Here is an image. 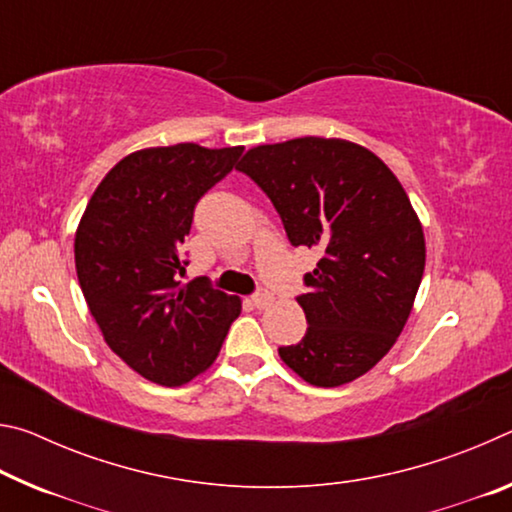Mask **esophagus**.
Returning a JSON list of instances; mask_svg holds the SVG:
<instances>
[{
    "mask_svg": "<svg viewBox=\"0 0 512 512\" xmlns=\"http://www.w3.org/2000/svg\"><path fill=\"white\" fill-rule=\"evenodd\" d=\"M253 302H255V307L257 309H264V307H268L273 302V293L268 291L266 287H259L255 293H253Z\"/></svg>",
    "mask_w": 512,
    "mask_h": 512,
    "instance_id": "obj_1",
    "label": "esophagus"
}]
</instances>
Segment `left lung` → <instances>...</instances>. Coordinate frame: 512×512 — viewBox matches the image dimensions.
I'll return each instance as SVG.
<instances>
[{
	"mask_svg": "<svg viewBox=\"0 0 512 512\" xmlns=\"http://www.w3.org/2000/svg\"><path fill=\"white\" fill-rule=\"evenodd\" d=\"M271 198L291 246L320 259L296 298L307 334L280 348L314 386L375 366L404 329L424 273V235L400 180L359 144L298 137L250 149L237 167Z\"/></svg>",
	"mask_w": 512,
	"mask_h": 512,
	"instance_id": "left-lung-1",
	"label": "left lung"
}]
</instances>
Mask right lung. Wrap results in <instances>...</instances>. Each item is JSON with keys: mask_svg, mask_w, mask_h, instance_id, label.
Returning a JSON list of instances; mask_svg holds the SVG:
<instances>
[{"mask_svg": "<svg viewBox=\"0 0 512 512\" xmlns=\"http://www.w3.org/2000/svg\"><path fill=\"white\" fill-rule=\"evenodd\" d=\"M244 146L176 144L126 155L92 194L74 239L76 275L110 350L142 377L180 386L212 366L241 302L207 277L180 287L194 210Z\"/></svg>", "mask_w": 512, "mask_h": 512, "instance_id": "right-lung-1", "label": "right lung"}]
</instances>
